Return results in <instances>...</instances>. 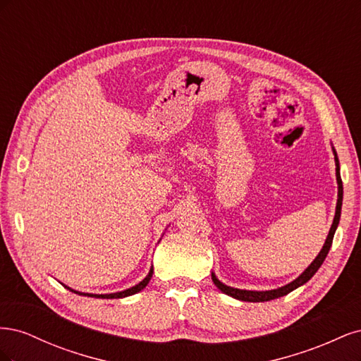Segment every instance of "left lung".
Wrapping results in <instances>:
<instances>
[{"label": "left lung", "mask_w": 361, "mask_h": 361, "mask_svg": "<svg viewBox=\"0 0 361 361\" xmlns=\"http://www.w3.org/2000/svg\"><path fill=\"white\" fill-rule=\"evenodd\" d=\"M336 155V152H334ZM336 176H337V185H338V194H337V204H336V215H334V221L331 224V228L329 232V236H326V241L321 250V253L316 256V259L312 262L310 267L305 269L302 274L295 279L292 283H289V285L283 286V288H279V289H274V290H265V292H256V290H241V289H235V288H231V286H226L223 285V283L218 280L215 277V274L212 272V281L214 285L220 289L223 293L226 295H231V297L236 298V300H241V301H250V302H262V301H269V300H276V298H280L283 297V295H288L289 292H292L293 289L300 288L301 285H304L305 281H309L313 276L314 272L318 271L322 265V262L325 260L326 255H329L330 251V247L333 244V238H334V232L337 228V224H338V220H341V211H342V199H343V187H342V179H341V171H338V159L336 157Z\"/></svg>", "instance_id": "left-lung-1"}]
</instances>
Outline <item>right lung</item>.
<instances>
[{"mask_svg": "<svg viewBox=\"0 0 361 361\" xmlns=\"http://www.w3.org/2000/svg\"><path fill=\"white\" fill-rule=\"evenodd\" d=\"M152 274H154V269H150L149 271V274H147V277L143 280V281H140L138 285H135L134 288H130V289H126V290H122V292H116V293H106V295H94V293H81V295H87V297H94V298H106V300H113V298H123V297H129V295H134V293H137V292H140L141 289H145L146 286H147V283H149V280L152 279ZM75 293H78V292H75Z\"/></svg>", "mask_w": 361, "mask_h": 361, "instance_id": "add662e5", "label": "right lung"}]
</instances>
